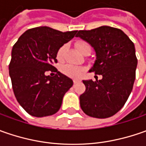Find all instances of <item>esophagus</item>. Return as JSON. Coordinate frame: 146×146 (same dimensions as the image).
Listing matches in <instances>:
<instances>
[{
    "label": "esophagus",
    "instance_id": "34e87169",
    "mask_svg": "<svg viewBox=\"0 0 146 146\" xmlns=\"http://www.w3.org/2000/svg\"><path fill=\"white\" fill-rule=\"evenodd\" d=\"M78 82H80L79 80H73V83H74L75 84H77Z\"/></svg>",
    "mask_w": 146,
    "mask_h": 146
}]
</instances>
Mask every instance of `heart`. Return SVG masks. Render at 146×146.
<instances>
[{
    "label": "heart",
    "mask_w": 146,
    "mask_h": 146,
    "mask_svg": "<svg viewBox=\"0 0 146 146\" xmlns=\"http://www.w3.org/2000/svg\"><path fill=\"white\" fill-rule=\"evenodd\" d=\"M76 47L81 53H84V51H86L87 49H91L88 44L85 42H82V41L76 43ZM66 51V45L61 46L58 50V52H57V59L58 60L59 62L63 61ZM84 68L83 66L72 64L64 65V66H62L61 67V71L66 76H69V77H71V78L80 77L82 75V73L84 72Z\"/></svg>",
    "instance_id": "obj_1"
}]
</instances>
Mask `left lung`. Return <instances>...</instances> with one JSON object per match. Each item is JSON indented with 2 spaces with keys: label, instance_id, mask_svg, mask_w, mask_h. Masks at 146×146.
<instances>
[{
  "label": "left lung",
  "instance_id": "obj_1",
  "mask_svg": "<svg viewBox=\"0 0 146 146\" xmlns=\"http://www.w3.org/2000/svg\"><path fill=\"white\" fill-rule=\"evenodd\" d=\"M76 36L95 49L97 59L89 70L102 80H83L86 89L80 97L82 110L88 116L106 119L119 111L132 92L137 58L135 46L123 31L102 26L78 31Z\"/></svg>",
  "mask_w": 146,
  "mask_h": 146
}]
</instances>
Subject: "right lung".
<instances>
[{"label": "right lung", "mask_w": 146, "mask_h": 146, "mask_svg": "<svg viewBox=\"0 0 146 146\" xmlns=\"http://www.w3.org/2000/svg\"><path fill=\"white\" fill-rule=\"evenodd\" d=\"M78 31H58L38 27L26 31L12 48L9 73L14 96L20 106L35 117L48 116L60 109L72 80L53 66L57 52ZM55 73L46 76V72Z\"/></svg>", "instance_id": "1"}]
</instances>
